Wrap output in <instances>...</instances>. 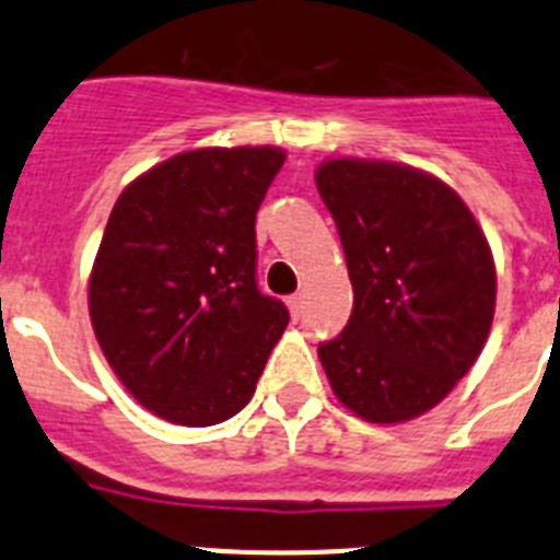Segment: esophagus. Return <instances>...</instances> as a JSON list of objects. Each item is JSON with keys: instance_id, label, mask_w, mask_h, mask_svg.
<instances>
[{"instance_id": "obj_1", "label": "esophagus", "mask_w": 560, "mask_h": 560, "mask_svg": "<svg viewBox=\"0 0 560 560\" xmlns=\"http://www.w3.org/2000/svg\"><path fill=\"white\" fill-rule=\"evenodd\" d=\"M303 294H291L289 296V308H291V316H294V319H300V316H303Z\"/></svg>"}]
</instances>
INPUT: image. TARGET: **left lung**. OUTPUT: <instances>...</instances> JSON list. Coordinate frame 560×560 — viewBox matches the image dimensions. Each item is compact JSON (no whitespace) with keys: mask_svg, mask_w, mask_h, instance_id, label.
I'll use <instances>...</instances> for the list:
<instances>
[{"mask_svg":"<svg viewBox=\"0 0 560 560\" xmlns=\"http://www.w3.org/2000/svg\"><path fill=\"white\" fill-rule=\"evenodd\" d=\"M316 187L339 230L353 314L319 359L359 418L398 423L446 398L493 323L497 271L457 192L393 162L330 160Z\"/></svg>","mask_w":560,"mask_h":560,"instance_id":"8db88e82","label":"left lung"}]
</instances>
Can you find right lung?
Instances as JSON below:
<instances>
[{"instance_id":"obj_1","label":"right lung","mask_w":560,"mask_h":560,"mask_svg":"<svg viewBox=\"0 0 560 560\" xmlns=\"http://www.w3.org/2000/svg\"><path fill=\"white\" fill-rule=\"evenodd\" d=\"M280 148H201L133 179L89 280L103 355L128 393L182 427L249 404L289 308L257 289L255 215Z\"/></svg>"}]
</instances>
